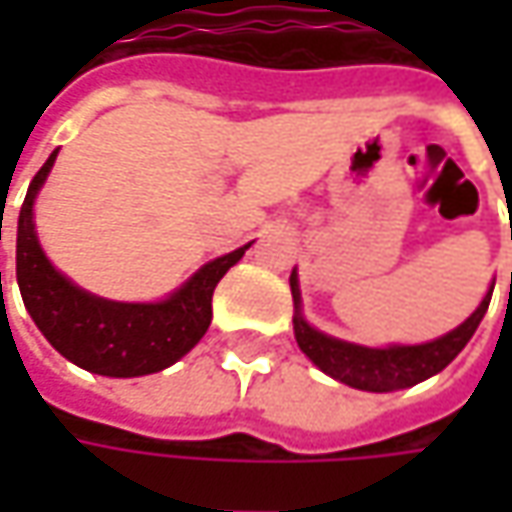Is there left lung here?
I'll list each match as a JSON object with an SVG mask.
<instances>
[{
  "mask_svg": "<svg viewBox=\"0 0 512 512\" xmlns=\"http://www.w3.org/2000/svg\"><path fill=\"white\" fill-rule=\"evenodd\" d=\"M290 293L296 302L293 333L307 359L336 382L350 384L356 390H370V393H390V390L413 387L442 373L444 367L462 353L464 344L473 339L476 327L487 313L493 287L482 299V305L473 310V316L464 319L462 325L450 330L447 336L424 344H393V347H362V344L342 342L307 325L302 316V293H299L296 270L290 273Z\"/></svg>",
  "mask_w": 512,
  "mask_h": 512,
  "instance_id": "obj_1",
  "label": "left lung"
}]
</instances>
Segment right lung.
I'll use <instances>...</instances> for the list:
<instances>
[{
    "instance_id": "add662e5",
    "label": "right lung",
    "mask_w": 512,
    "mask_h": 512,
    "mask_svg": "<svg viewBox=\"0 0 512 512\" xmlns=\"http://www.w3.org/2000/svg\"><path fill=\"white\" fill-rule=\"evenodd\" d=\"M53 162L56 150L33 176L16 227V279L30 319L68 362L99 376H148L179 362L207 333L213 290L250 245L207 262L165 302L130 305L99 299L50 265L36 239L33 199Z\"/></svg>"
}]
</instances>
